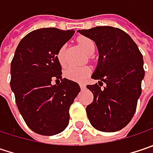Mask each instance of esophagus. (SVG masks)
<instances>
[{
	"mask_svg": "<svg viewBox=\"0 0 153 153\" xmlns=\"http://www.w3.org/2000/svg\"><path fill=\"white\" fill-rule=\"evenodd\" d=\"M80 88H81V89H85V88H86V85H85V84H84V83H82V82H81V83H80Z\"/></svg>",
	"mask_w": 153,
	"mask_h": 153,
	"instance_id": "obj_1",
	"label": "esophagus"
}]
</instances>
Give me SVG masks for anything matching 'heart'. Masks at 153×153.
<instances>
[{
    "instance_id": "1",
    "label": "heart",
    "mask_w": 153,
    "mask_h": 153,
    "mask_svg": "<svg viewBox=\"0 0 153 153\" xmlns=\"http://www.w3.org/2000/svg\"><path fill=\"white\" fill-rule=\"evenodd\" d=\"M77 43L82 50L88 54H92L95 50V42L86 36H80L77 39ZM66 49V45L63 44L58 49L56 52V58L62 66H65L66 62L64 59V53ZM91 74V69L88 66L82 67H69L64 71V76L72 81L76 82H83L85 81L90 75Z\"/></svg>"
}]
</instances>
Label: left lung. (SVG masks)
Instances as JSON below:
<instances>
[{
	"label": "left lung",
	"instance_id": "obj_1",
	"mask_svg": "<svg viewBox=\"0 0 153 153\" xmlns=\"http://www.w3.org/2000/svg\"><path fill=\"white\" fill-rule=\"evenodd\" d=\"M78 32L93 40L99 53L91 77L100 81L86 86L94 96L86 107L88 118L98 131H119L136 111L145 76L143 56L134 41L120 28L99 26Z\"/></svg>",
	"mask_w": 153,
	"mask_h": 153
}]
</instances>
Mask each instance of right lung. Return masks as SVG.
I'll list each match as a JSON object with an SVG mask.
<instances>
[{
	"mask_svg": "<svg viewBox=\"0 0 153 153\" xmlns=\"http://www.w3.org/2000/svg\"><path fill=\"white\" fill-rule=\"evenodd\" d=\"M74 33L56 27L34 30L19 42L11 62L10 85L18 110L40 135L52 136L66 129L70 107L81 91L77 82L62 77L56 58L58 49Z\"/></svg>",
	"mask_w": 153,
	"mask_h": 153,
	"instance_id": "add662e5",
	"label": "right lung"
}]
</instances>
